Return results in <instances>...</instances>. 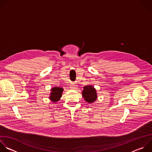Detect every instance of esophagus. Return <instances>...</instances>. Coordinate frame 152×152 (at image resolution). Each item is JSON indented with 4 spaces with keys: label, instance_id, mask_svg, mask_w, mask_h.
Wrapping results in <instances>:
<instances>
[{
    "label": "esophagus",
    "instance_id": "34e87169",
    "mask_svg": "<svg viewBox=\"0 0 152 152\" xmlns=\"http://www.w3.org/2000/svg\"><path fill=\"white\" fill-rule=\"evenodd\" d=\"M70 88L71 89H76V88H77V86L76 85H75V84H72V85H70Z\"/></svg>",
    "mask_w": 152,
    "mask_h": 152
}]
</instances>
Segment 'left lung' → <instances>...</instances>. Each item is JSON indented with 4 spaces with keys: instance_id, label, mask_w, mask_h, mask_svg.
<instances>
[{
    "instance_id": "obj_1",
    "label": "left lung",
    "mask_w": 152,
    "mask_h": 152,
    "mask_svg": "<svg viewBox=\"0 0 152 152\" xmlns=\"http://www.w3.org/2000/svg\"><path fill=\"white\" fill-rule=\"evenodd\" d=\"M82 96L88 103H92L97 98L95 89L92 85H86L82 91Z\"/></svg>"
}]
</instances>
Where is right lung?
<instances>
[{
  "mask_svg": "<svg viewBox=\"0 0 152 152\" xmlns=\"http://www.w3.org/2000/svg\"><path fill=\"white\" fill-rule=\"evenodd\" d=\"M63 91V88L61 87H54L51 89L50 95L49 96V99L52 101L53 103H56L61 97L62 93Z\"/></svg>",
  "mask_w": 152,
  "mask_h": 152,
  "instance_id": "obj_1",
  "label": "right lung"
}]
</instances>
